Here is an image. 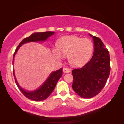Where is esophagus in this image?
<instances>
[{"label":"esophagus","mask_w":124,"mask_h":124,"mask_svg":"<svg viewBox=\"0 0 124 124\" xmlns=\"http://www.w3.org/2000/svg\"><path fill=\"white\" fill-rule=\"evenodd\" d=\"M62 71H63V72L65 73H69L70 72V69L68 68H64L62 69Z\"/></svg>","instance_id":"1"}]
</instances>
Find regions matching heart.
Returning a JSON list of instances; mask_svg holds the SVG:
<instances>
[{
	"instance_id": "b5f03b06",
	"label": "heart",
	"mask_w": 124,
	"mask_h": 124,
	"mask_svg": "<svg viewBox=\"0 0 124 124\" xmlns=\"http://www.w3.org/2000/svg\"><path fill=\"white\" fill-rule=\"evenodd\" d=\"M56 49H53L54 57L61 60L68 56L69 63L74 67H79L87 62L92 55L94 46L88 38H82L76 35L62 37L57 43Z\"/></svg>"
}]
</instances>
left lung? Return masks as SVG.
Instances as JSON below:
<instances>
[{
    "label": "left lung",
    "instance_id": "obj_1",
    "mask_svg": "<svg viewBox=\"0 0 124 124\" xmlns=\"http://www.w3.org/2000/svg\"><path fill=\"white\" fill-rule=\"evenodd\" d=\"M89 35L94 44L92 58L84 67L72 70V88L83 98H91L99 94L104 87L111 70L109 51L101 39Z\"/></svg>",
    "mask_w": 124,
    "mask_h": 124
}]
</instances>
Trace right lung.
<instances>
[{
  "instance_id": "right-lung-1",
  "label": "right lung",
  "mask_w": 124,
  "mask_h": 124,
  "mask_svg": "<svg viewBox=\"0 0 124 124\" xmlns=\"http://www.w3.org/2000/svg\"><path fill=\"white\" fill-rule=\"evenodd\" d=\"M55 32L52 31H46L43 33H34L32 34L29 37L25 38L20 42L19 45L17 47L14 54L13 56V64L14 61V57L18 49L23 44L29 43V42H45L48 37L54 35ZM13 76H14L15 82L16 83L18 89L21 91V92L28 98V99L33 100L35 101H41L47 99L50 95L52 91L55 89L56 85V84L62 75V68H61L60 69L55 72L51 73L50 76H48L45 82L40 86L38 89L33 91H27L23 89L19 85L17 81L16 76H15L14 70L13 71Z\"/></svg>"
}]
</instances>
